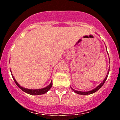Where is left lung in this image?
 Listing matches in <instances>:
<instances>
[{"instance_id":"1","label":"left lung","mask_w":120,"mask_h":120,"mask_svg":"<svg viewBox=\"0 0 120 120\" xmlns=\"http://www.w3.org/2000/svg\"><path fill=\"white\" fill-rule=\"evenodd\" d=\"M106 49H107V48H106ZM109 60H110V59H109ZM109 63H110V61H109ZM110 66L109 68L108 72H107V75H106V77H105V79H104V80L102 82H101V83H100V84H99L97 87H96V88H94V89H92V90H89V91H86V92L78 91V90H74V89L73 88H71V86H70V87H71V89H72V90H73V91L75 93H76V94H79V95H90V94H94V93L96 92L97 91V90H99V89H100V88H101V87L103 85V84H104V83H105V81H106V79H107V77H108V75H109V71H110Z\"/></svg>"}]
</instances>
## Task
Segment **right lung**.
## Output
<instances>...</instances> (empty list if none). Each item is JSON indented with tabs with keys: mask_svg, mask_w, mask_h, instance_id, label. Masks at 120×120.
<instances>
[{
	"mask_svg": "<svg viewBox=\"0 0 120 120\" xmlns=\"http://www.w3.org/2000/svg\"><path fill=\"white\" fill-rule=\"evenodd\" d=\"M10 71H11V70H10ZM11 75H12V77H13V79H14V82H15V83H16L17 85L19 86V88H20V89H21L22 91H24V92L26 93V94H30V95H42V94H46V93L48 90H49V89L52 88V85H53L52 80L51 82H50V83L49 85L47 86L46 87H45V88H42V89H27V88H23V87L21 86H20V85H19V83L16 81V80L15 79L14 77H13V75L12 74H11Z\"/></svg>",
	"mask_w": 120,
	"mask_h": 120,
	"instance_id": "right-lung-1",
	"label": "right lung"
}]
</instances>
